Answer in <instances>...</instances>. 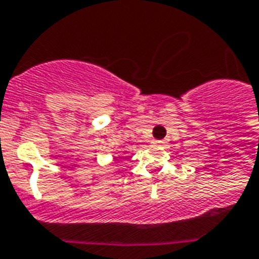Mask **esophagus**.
<instances>
[{
    "label": "esophagus",
    "mask_w": 259,
    "mask_h": 259,
    "mask_svg": "<svg viewBox=\"0 0 259 259\" xmlns=\"http://www.w3.org/2000/svg\"><path fill=\"white\" fill-rule=\"evenodd\" d=\"M153 144L156 146H164L166 144V142L165 141H153Z\"/></svg>",
    "instance_id": "1"
}]
</instances>
